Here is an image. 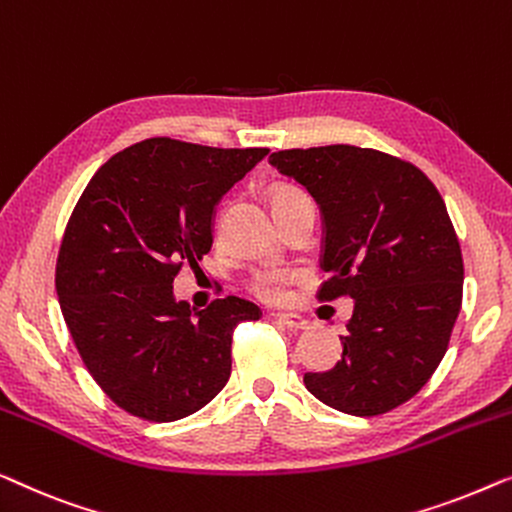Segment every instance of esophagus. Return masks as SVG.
Wrapping results in <instances>:
<instances>
[{
	"instance_id": "esophagus-1",
	"label": "esophagus",
	"mask_w": 512,
	"mask_h": 512,
	"mask_svg": "<svg viewBox=\"0 0 512 512\" xmlns=\"http://www.w3.org/2000/svg\"><path fill=\"white\" fill-rule=\"evenodd\" d=\"M276 322L280 327H285L290 331H306L308 327H311V325H308V320L297 318V315H278Z\"/></svg>"
}]
</instances>
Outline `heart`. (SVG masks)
Segmentation results:
<instances>
[{"mask_svg":"<svg viewBox=\"0 0 512 512\" xmlns=\"http://www.w3.org/2000/svg\"><path fill=\"white\" fill-rule=\"evenodd\" d=\"M308 199L304 192L297 187H278L273 192V208H283L297 201ZM297 278L292 271L287 269H264L257 271L253 280H250V290L255 292L257 299L266 301V304H285L290 299V285Z\"/></svg>","mask_w":512,"mask_h":512,"instance_id":"1","label":"heart"}]
</instances>
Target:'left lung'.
<instances>
[{
  "label": "left lung",
  "instance_id": "8db88e82",
  "mask_svg": "<svg viewBox=\"0 0 512 512\" xmlns=\"http://www.w3.org/2000/svg\"><path fill=\"white\" fill-rule=\"evenodd\" d=\"M269 164L315 199L322 218L318 297L355 299L343 355L306 373V390L348 415H380L427 385L462 308L464 262L441 194L380 150H278Z\"/></svg>",
  "mask_w": 512,
  "mask_h": 512
}]
</instances>
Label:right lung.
Masks as SVG:
<instances>
[{"label":"right lung","instance_id":"add662e5","mask_svg":"<svg viewBox=\"0 0 512 512\" xmlns=\"http://www.w3.org/2000/svg\"><path fill=\"white\" fill-rule=\"evenodd\" d=\"M266 153L146 139L102 164L78 199L57 299L92 378L127 413L174 422L227 385L234 327L262 311L227 297L194 313L174 278L211 250L215 204Z\"/></svg>","mask_w":512,"mask_h":512}]
</instances>
